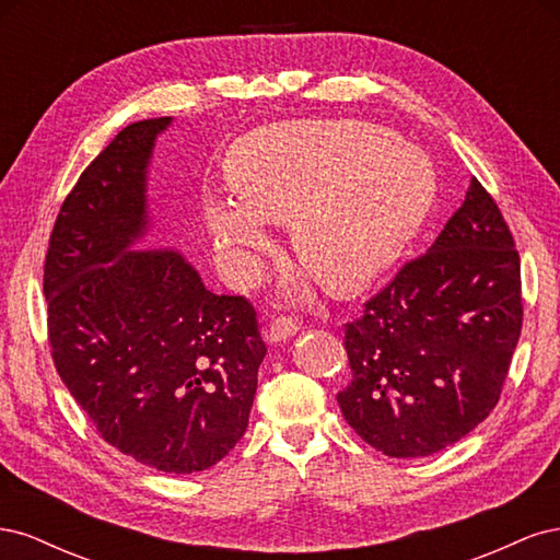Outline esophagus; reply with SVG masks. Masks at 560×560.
<instances>
[{
  "mask_svg": "<svg viewBox=\"0 0 560 560\" xmlns=\"http://www.w3.org/2000/svg\"><path fill=\"white\" fill-rule=\"evenodd\" d=\"M301 329V322L292 315H280L273 325L268 327L266 331V338L270 343H280V341H287V338H292L296 331Z\"/></svg>",
  "mask_w": 560,
  "mask_h": 560,
  "instance_id": "obj_1",
  "label": "esophagus"
}]
</instances>
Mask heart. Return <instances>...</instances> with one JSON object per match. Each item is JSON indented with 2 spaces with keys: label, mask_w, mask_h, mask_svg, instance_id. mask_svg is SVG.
Listing matches in <instances>:
<instances>
[{
  "label": "heart",
  "mask_w": 560,
  "mask_h": 560,
  "mask_svg": "<svg viewBox=\"0 0 560 560\" xmlns=\"http://www.w3.org/2000/svg\"><path fill=\"white\" fill-rule=\"evenodd\" d=\"M238 198L202 196L217 254L247 278L268 245L266 217H292L299 259L334 292H354L393 264L425 222L430 159L393 130L362 121H292L254 130L231 149Z\"/></svg>",
  "instance_id": "1"
}]
</instances>
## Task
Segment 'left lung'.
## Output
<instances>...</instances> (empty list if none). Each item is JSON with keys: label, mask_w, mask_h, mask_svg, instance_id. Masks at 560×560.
<instances>
[{"label": "left lung", "mask_w": 560, "mask_h": 560, "mask_svg": "<svg viewBox=\"0 0 560 560\" xmlns=\"http://www.w3.org/2000/svg\"><path fill=\"white\" fill-rule=\"evenodd\" d=\"M521 325L514 235L474 177L434 245L346 322L348 425L389 457L460 442L500 401Z\"/></svg>", "instance_id": "left-lung-1"}]
</instances>
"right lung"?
<instances>
[{
    "label": "right lung",
    "instance_id": "right-lung-1",
    "mask_svg": "<svg viewBox=\"0 0 560 560\" xmlns=\"http://www.w3.org/2000/svg\"><path fill=\"white\" fill-rule=\"evenodd\" d=\"M173 118L126 126L62 200L44 264L50 358L107 444L171 474L247 430L266 343L245 296L212 294L179 252H135L147 165Z\"/></svg>",
    "mask_w": 560,
    "mask_h": 560
}]
</instances>
